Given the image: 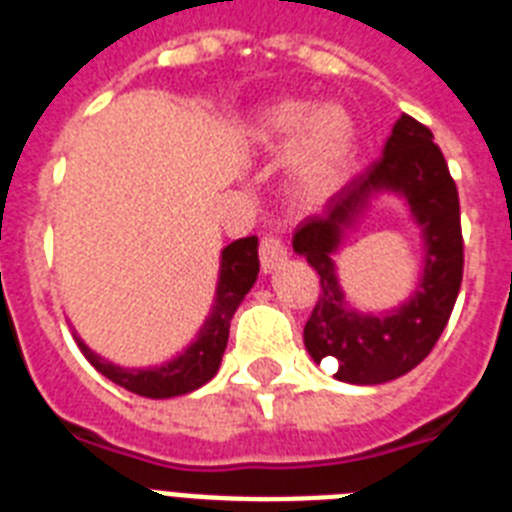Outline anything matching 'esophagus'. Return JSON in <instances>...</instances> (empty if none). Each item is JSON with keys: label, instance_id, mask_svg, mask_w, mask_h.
Instances as JSON below:
<instances>
[{"label": "esophagus", "instance_id": "esophagus-1", "mask_svg": "<svg viewBox=\"0 0 512 512\" xmlns=\"http://www.w3.org/2000/svg\"><path fill=\"white\" fill-rule=\"evenodd\" d=\"M286 260V244L273 234H265L260 239V265H263L265 273L276 270L278 265Z\"/></svg>", "mask_w": 512, "mask_h": 512}]
</instances>
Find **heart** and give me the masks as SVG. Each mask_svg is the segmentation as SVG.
Wrapping results in <instances>:
<instances>
[{
	"mask_svg": "<svg viewBox=\"0 0 512 512\" xmlns=\"http://www.w3.org/2000/svg\"><path fill=\"white\" fill-rule=\"evenodd\" d=\"M255 136L270 149L292 144L294 189L307 199H321L342 184L355 157V120L342 105H321L310 112V102L281 99L265 107L255 120Z\"/></svg>",
	"mask_w": 512,
	"mask_h": 512,
	"instance_id": "obj_1",
	"label": "heart"
}]
</instances>
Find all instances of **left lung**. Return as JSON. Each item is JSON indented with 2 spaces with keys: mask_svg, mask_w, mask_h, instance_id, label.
Here are the masks:
<instances>
[{
  "mask_svg": "<svg viewBox=\"0 0 512 512\" xmlns=\"http://www.w3.org/2000/svg\"><path fill=\"white\" fill-rule=\"evenodd\" d=\"M406 194L427 236V268L419 292L389 316H360L343 305L330 257L364 202L376 190ZM294 252L321 276V292L305 323V347L315 363H334L339 381L384 384L405 376L434 350L463 284V228L458 186L434 134L402 115L384 155L357 173L294 231Z\"/></svg>",
  "mask_w": 512,
  "mask_h": 512,
  "instance_id": "8db88e82",
  "label": "left lung"
}]
</instances>
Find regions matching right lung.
Masks as SVG:
<instances>
[{
  "label": "right lung",
  "instance_id": "right-lung-1",
  "mask_svg": "<svg viewBox=\"0 0 512 512\" xmlns=\"http://www.w3.org/2000/svg\"><path fill=\"white\" fill-rule=\"evenodd\" d=\"M260 270L257 260V236H244L228 244L220 257V281L218 297H215L213 315L207 318L199 336L186 347L178 357L160 368H147V371H128L120 365H112L86 347L76 336L78 347L86 355L94 368L102 376H107L112 384L123 386L128 392L152 397V400H165V397H178V394L194 392L202 384L218 373L220 357L228 344V326L234 318L236 307L244 299V294L252 289Z\"/></svg>",
  "mask_w": 512,
  "mask_h": 512
}]
</instances>
